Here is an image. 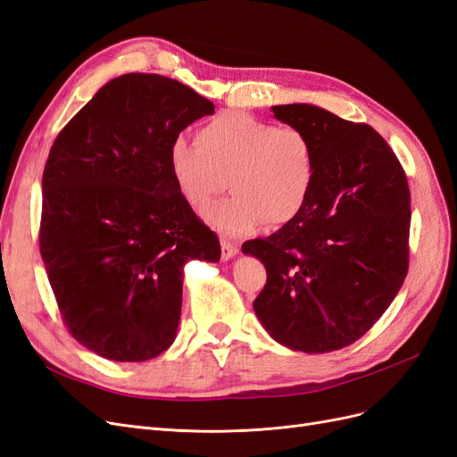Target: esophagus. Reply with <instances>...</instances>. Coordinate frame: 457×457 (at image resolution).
Returning a JSON list of instances; mask_svg holds the SVG:
<instances>
[{"label": "esophagus", "instance_id": "obj_1", "mask_svg": "<svg viewBox=\"0 0 457 457\" xmlns=\"http://www.w3.org/2000/svg\"><path fill=\"white\" fill-rule=\"evenodd\" d=\"M237 253H238V245H237V244L227 242V240L220 242V259L228 261V259H232Z\"/></svg>", "mask_w": 457, "mask_h": 457}]
</instances>
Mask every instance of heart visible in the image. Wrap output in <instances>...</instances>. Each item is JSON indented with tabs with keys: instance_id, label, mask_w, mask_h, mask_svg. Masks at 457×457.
Listing matches in <instances>:
<instances>
[{
	"instance_id": "heart-1",
	"label": "heart",
	"mask_w": 457,
	"mask_h": 457,
	"mask_svg": "<svg viewBox=\"0 0 457 457\" xmlns=\"http://www.w3.org/2000/svg\"><path fill=\"white\" fill-rule=\"evenodd\" d=\"M177 192L195 210L234 195L204 213L227 237H245L262 223L286 225L305 207L316 177V150L294 126L276 128L247 112H225L198 129L196 143L177 137L170 148Z\"/></svg>"
}]
</instances>
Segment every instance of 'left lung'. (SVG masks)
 Masks as SVG:
<instances>
[{"label":"left lung","instance_id":"left-lung-1","mask_svg":"<svg viewBox=\"0 0 457 457\" xmlns=\"http://www.w3.org/2000/svg\"><path fill=\"white\" fill-rule=\"evenodd\" d=\"M270 110L309 135L316 177L295 219L242 245L267 269L253 309L284 347L331 353L361 339L403 287L410 188L391 146L366 123L307 103Z\"/></svg>","mask_w":457,"mask_h":457}]
</instances>
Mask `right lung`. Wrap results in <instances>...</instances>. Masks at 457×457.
Returning <instances> with one entry per match:
<instances>
[{
    "instance_id": "right-lung-1",
    "label": "right lung",
    "mask_w": 457,
    "mask_h": 457,
    "mask_svg": "<svg viewBox=\"0 0 457 457\" xmlns=\"http://www.w3.org/2000/svg\"><path fill=\"white\" fill-rule=\"evenodd\" d=\"M210 99L158 74L110 79L54 139L39 252L64 324L86 349L145 362L171 347L188 261L220 244L177 192L170 148Z\"/></svg>"
}]
</instances>
